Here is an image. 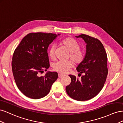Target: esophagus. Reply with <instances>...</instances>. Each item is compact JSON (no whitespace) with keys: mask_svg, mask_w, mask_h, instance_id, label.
<instances>
[{"mask_svg":"<svg viewBox=\"0 0 123 123\" xmlns=\"http://www.w3.org/2000/svg\"><path fill=\"white\" fill-rule=\"evenodd\" d=\"M64 76V75H63V74H58V77H63Z\"/></svg>","mask_w":123,"mask_h":123,"instance_id":"esophagus-1","label":"esophagus"}]
</instances>
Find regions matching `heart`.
<instances>
[{
  "mask_svg": "<svg viewBox=\"0 0 123 123\" xmlns=\"http://www.w3.org/2000/svg\"><path fill=\"white\" fill-rule=\"evenodd\" d=\"M62 45L69 52V58L76 64L82 62L85 58L84 52L80 49V45L76 41L71 37H66L61 41ZM55 50L54 46H52L49 51V57L54 60L55 57ZM74 67V63L71 61L67 62H58L53 65V69L55 71L62 74L67 73L71 68Z\"/></svg>",
  "mask_w": 123,
  "mask_h": 123,
  "instance_id": "heart-1",
  "label": "heart"
}]
</instances>
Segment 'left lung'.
Instances as JSON below:
<instances>
[{
	"instance_id": "1",
	"label": "left lung",
	"mask_w": 123,
	"mask_h": 123,
	"mask_svg": "<svg viewBox=\"0 0 123 123\" xmlns=\"http://www.w3.org/2000/svg\"><path fill=\"white\" fill-rule=\"evenodd\" d=\"M76 37L82 38L87 43L85 57L76 68L80 76L81 73L84 75L80 80L69 75L71 81L66 86V90L70 98L84 101L95 97L103 88L108 72L107 55L98 39L86 34Z\"/></svg>"
}]
</instances>
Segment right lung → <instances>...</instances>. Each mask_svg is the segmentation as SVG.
<instances>
[{
	"label": "right lung",
	"mask_w": 123,
	"mask_h": 123,
	"mask_svg": "<svg viewBox=\"0 0 123 123\" xmlns=\"http://www.w3.org/2000/svg\"><path fill=\"white\" fill-rule=\"evenodd\" d=\"M57 36L53 33H29L14 52L12 68L14 80L19 90L29 98L44 97L57 79L56 72H48L44 76H39L49 68L48 48Z\"/></svg>",
	"instance_id": "1"
}]
</instances>
